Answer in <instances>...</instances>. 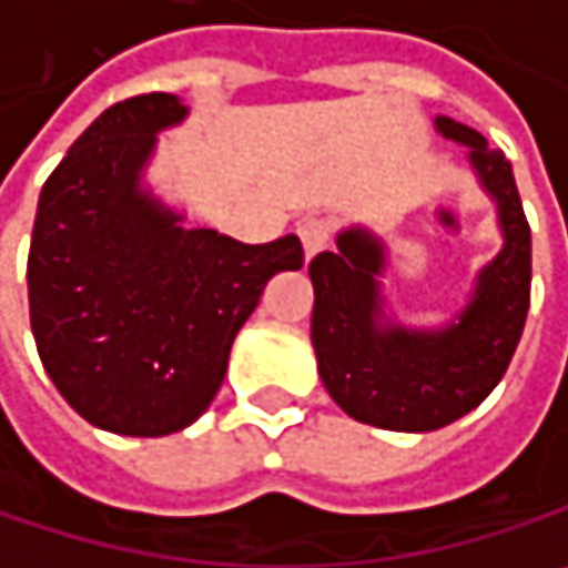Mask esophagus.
<instances>
[{"label": "esophagus", "instance_id": "obj_1", "mask_svg": "<svg viewBox=\"0 0 568 568\" xmlns=\"http://www.w3.org/2000/svg\"><path fill=\"white\" fill-rule=\"evenodd\" d=\"M298 236H302V250L305 260H312L315 253H322L332 240V221L325 217H302L298 221Z\"/></svg>", "mask_w": 568, "mask_h": 568}]
</instances>
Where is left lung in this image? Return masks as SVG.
<instances>
[{
    "instance_id": "1",
    "label": "left lung",
    "mask_w": 568,
    "mask_h": 568,
    "mask_svg": "<svg viewBox=\"0 0 568 568\" xmlns=\"http://www.w3.org/2000/svg\"><path fill=\"white\" fill-rule=\"evenodd\" d=\"M433 123L442 139L465 145L500 231V250L475 273L462 308L442 325L399 322L384 292L387 240L364 224L337 231L335 250L308 263L318 377L351 419L393 433H433L481 406L530 308V224L510 162L478 130L452 116Z\"/></svg>"
}]
</instances>
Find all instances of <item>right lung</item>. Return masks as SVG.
<instances>
[{"label": "right lung", "mask_w": 568, "mask_h": 568, "mask_svg": "<svg viewBox=\"0 0 568 568\" xmlns=\"http://www.w3.org/2000/svg\"><path fill=\"white\" fill-rule=\"evenodd\" d=\"M187 120L175 93L103 110L44 181L28 250L38 357L80 416L116 436H172L217 396L266 283L302 270V243H240L184 227L152 184L159 132Z\"/></svg>", "instance_id": "1"}]
</instances>
